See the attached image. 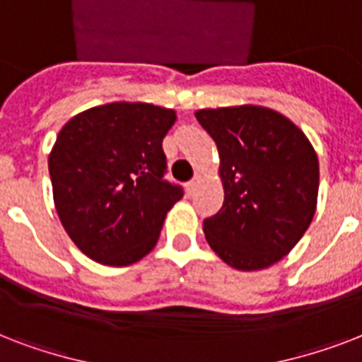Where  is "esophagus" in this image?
I'll use <instances>...</instances> for the list:
<instances>
[{
    "mask_svg": "<svg viewBox=\"0 0 362 362\" xmlns=\"http://www.w3.org/2000/svg\"><path fill=\"white\" fill-rule=\"evenodd\" d=\"M201 180H203V176L195 175L192 180L187 182V193H189V195H192V193H195V189H197V186L201 184Z\"/></svg>",
    "mask_w": 362,
    "mask_h": 362,
    "instance_id": "obj_1",
    "label": "esophagus"
}]
</instances>
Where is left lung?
I'll return each mask as SVG.
<instances>
[{"label":"left lung","mask_w":362,"mask_h":362,"mask_svg":"<svg viewBox=\"0 0 362 362\" xmlns=\"http://www.w3.org/2000/svg\"><path fill=\"white\" fill-rule=\"evenodd\" d=\"M195 118L220 153L223 204L203 231L218 257L242 272L284 259L314 220L320 161L287 116L261 105L201 109Z\"/></svg>","instance_id":"8db88e82"}]
</instances>
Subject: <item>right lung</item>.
I'll return each instance as SVG.
<instances>
[{
    "label": "right lung",
    "mask_w": 362,
    "mask_h": 362,
    "mask_svg": "<svg viewBox=\"0 0 362 362\" xmlns=\"http://www.w3.org/2000/svg\"><path fill=\"white\" fill-rule=\"evenodd\" d=\"M176 112L115 101L78 112L48 153L54 206L84 255L109 267L141 261L158 244L182 189L163 180V136Z\"/></svg>",
    "instance_id": "1"
}]
</instances>
